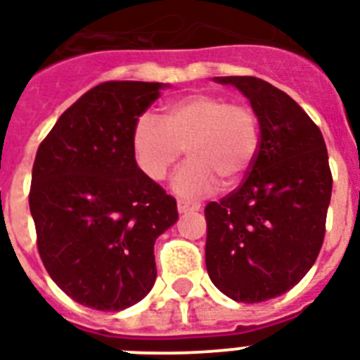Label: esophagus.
<instances>
[{"instance_id":"esophagus-1","label":"esophagus","mask_w":360,"mask_h":360,"mask_svg":"<svg viewBox=\"0 0 360 360\" xmlns=\"http://www.w3.org/2000/svg\"><path fill=\"white\" fill-rule=\"evenodd\" d=\"M176 206H178V212H180V214H186V212H195L200 208L199 202H193V200H184V199L178 200Z\"/></svg>"}]
</instances>
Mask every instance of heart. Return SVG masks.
<instances>
[{"label": "heart", "instance_id": "obj_1", "mask_svg": "<svg viewBox=\"0 0 360 360\" xmlns=\"http://www.w3.org/2000/svg\"><path fill=\"white\" fill-rule=\"evenodd\" d=\"M261 141L259 118L246 103H229L214 94H195L167 105L163 120L139 116L133 127V154L150 180L161 182L186 148L191 160L172 178L182 197H200L244 180L255 163Z\"/></svg>", "mask_w": 360, "mask_h": 360}]
</instances>
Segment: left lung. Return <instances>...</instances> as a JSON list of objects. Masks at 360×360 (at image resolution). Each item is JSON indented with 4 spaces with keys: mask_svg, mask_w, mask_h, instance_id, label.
Instances as JSON below:
<instances>
[{
    "mask_svg": "<svg viewBox=\"0 0 360 360\" xmlns=\"http://www.w3.org/2000/svg\"><path fill=\"white\" fill-rule=\"evenodd\" d=\"M216 82L250 99L261 141L240 186L206 205V270L221 293L253 304L289 291L316 263L333 174L321 131L285 91L255 77Z\"/></svg>",
    "mask_w": 360,
    "mask_h": 360,
    "instance_id": "left-lung-1",
    "label": "left lung"
}]
</instances>
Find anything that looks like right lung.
Listing matches in <instances>:
<instances>
[{
    "label": "right lung",
    "mask_w": 360,
    "mask_h": 360,
    "mask_svg": "<svg viewBox=\"0 0 360 360\" xmlns=\"http://www.w3.org/2000/svg\"><path fill=\"white\" fill-rule=\"evenodd\" d=\"M161 82L110 80L67 108L39 144L30 210L50 278L103 311L136 304L154 287V242L176 224V200L139 169L133 127Z\"/></svg>",
    "instance_id": "1"
}]
</instances>
